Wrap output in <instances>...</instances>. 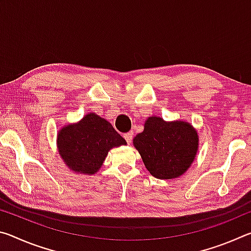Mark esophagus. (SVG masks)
<instances>
[{"label": "esophagus", "mask_w": 251, "mask_h": 251, "mask_svg": "<svg viewBox=\"0 0 251 251\" xmlns=\"http://www.w3.org/2000/svg\"><path fill=\"white\" fill-rule=\"evenodd\" d=\"M124 138L126 139V142H127V144H129L131 143V138H133V133H131V131H129V133H126L125 135H124Z\"/></svg>", "instance_id": "34e87169"}]
</instances>
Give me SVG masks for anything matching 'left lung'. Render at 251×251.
Masks as SVG:
<instances>
[{
	"label": "left lung",
	"instance_id": "1",
	"mask_svg": "<svg viewBox=\"0 0 251 251\" xmlns=\"http://www.w3.org/2000/svg\"><path fill=\"white\" fill-rule=\"evenodd\" d=\"M145 167L158 179H173L190 167L198 151V134L187 122L148 117L133 139Z\"/></svg>",
	"mask_w": 251,
	"mask_h": 251
}]
</instances>
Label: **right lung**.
Here are the masks:
<instances>
[{"label":"right lung","mask_w":251,"mask_h":251,"mask_svg":"<svg viewBox=\"0 0 251 251\" xmlns=\"http://www.w3.org/2000/svg\"><path fill=\"white\" fill-rule=\"evenodd\" d=\"M126 141L110 123L94 113L85 115L76 124L63 127L57 134V148L66 166L84 175H93L103 165L113 147Z\"/></svg>","instance_id":"1"}]
</instances>
